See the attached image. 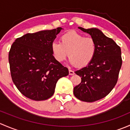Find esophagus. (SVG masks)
Here are the masks:
<instances>
[{
    "instance_id": "esophagus-1",
    "label": "esophagus",
    "mask_w": 130,
    "mask_h": 130,
    "mask_svg": "<svg viewBox=\"0 0 130 130\" xmlns=\"http://www.w3.org/2000/svg\"><path fill=\"white\" fill-rule=\"evenodd\" d=\"M74 74H75V73L73 70H69V75H74Z\"/></svg>"
}]
</instances>
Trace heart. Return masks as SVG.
I'll use <instances>...</instances> for the list:
<instances>
[{"mask_svg":"<svg viewBox=\"0 0 130 130\" xmlns=\"http://www.w3.org/2000/svg\"><path fill=\"white\" fill-rule=\"evenodd\" d=\"M51 50L58 62H62L69 55V61L71 65L83 67L89 65L95 57L97 44L92 38L85 37L72 31L61 36L60 43L53 42L51 44Z\"/></svg>","mask_w":130,"mask_h":130,"instance_id":"heart-1","label":"heart"}]
</instances>
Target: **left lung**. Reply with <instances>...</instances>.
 <instances>
[{
  "label": "left lung",
  "instance_id": "1",
  "mask_svg": "<svg viewBox=\"0 0 130 130\" xmlns=\"http://www.w3.org/2000/svg\"><path fill=\"white\" fill-rule=\"evenodd\" d=\"M78 28L95 41L97 52L89 65L75 72L82 80L74 87L73 94L82 101L92 103L104 98L116 86L122 65L121 51L99 29Z\"/></svg>",
  "mask_w": 130,
  "mask_h": 130
}]
</instances>
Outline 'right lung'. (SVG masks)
I'll list each match as a JSON object with an SVG mask.
<instances>
[{"instance_id": "right-lung-1", "label": "right lung", "mask_w": 130, "mask_h": 130, "mask_svg": "<svg viewBox=\"0 0 130 130\" xmlns=\"http://www.w3.org/2000/svg\"><path fill=\"white\" fill-rule=\"evenodd\" d=\"M63 28L27 33L10 48L9 62L13 82L26 98L44 101L53 95L59 78L69 75L67 67L54 58L51 44Z\"/></svg>"}]
</instances>
